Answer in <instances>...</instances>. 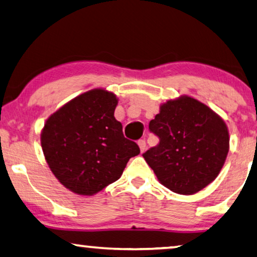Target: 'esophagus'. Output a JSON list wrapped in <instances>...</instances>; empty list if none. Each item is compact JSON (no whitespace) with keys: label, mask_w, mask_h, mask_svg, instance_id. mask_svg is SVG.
<instances>
[{"label":"esophagus","mask_w":257,"mask_h":257,"mask_svg":"<svg viewBox=\"0 0 257 257\" xmlns=\"http://www.w3.org/2000/svg\"><path fill=\"white\" fill-rule=\"evenodd\" d=\"M137 143H139V147H140L141 152H144L145 149H147V143H145V141L144 140H140L139 142H137Z\"/></svg>","instance_id":"1"}]
</instances>
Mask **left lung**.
Returning <instances> with one entry per match:
<instances>
[{
    "mask_svg": "<svg viewBox=\"0 0 257 257\" xmlns=\"http://www.w3.org/2000/svg\"><path fill=\"white\" fill-rule=\"evenodd\" d=\"M159 144L143 153L157 179L174 193L193 195L218 177L229 150L227 125L189 95L160 105L149 123Z\"/></svg>",
    "mask_w": 257,
    "mask_h": 257,
    "instance_id": "obj_1",
    "label": "left lung"
}]
</instances>
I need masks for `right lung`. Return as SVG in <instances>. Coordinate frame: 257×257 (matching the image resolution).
<instances>
[{
	"label": "right lung",
	"instance_id": "add662e5",
	"mask_svg": "<svg viewBox=\"0 0 257 257\" xmlns=\"http://www.w3.org/2000/svg\"><path fill=\"white\" fill-rule=\"evenodd\" d=\"M117 98L93 89L79 94L45 122L40 141L55 178L72 193L97 194L123 173L128 160L140 155L135 142L123 136L114 117Z\"/></svg>",
	"mask_w": 257,
	"mask_h": 257
}]
</instances>
